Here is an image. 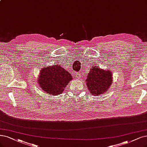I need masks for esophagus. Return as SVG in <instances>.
<instances>
[{"mask_svg": "<svg viewBox=\"0 0 147 147\" xmlns=\"http://www.w3.org/2000/svg\"><path fill=\"white\" fill-rule=\"evenodd\" d=\"M80 74H76V78H80Z\"/></svg>", "mask_w": 147, "mask_h": 147, "instance_id": "esophagus-1", "label": "esophagus"}]
</instances>
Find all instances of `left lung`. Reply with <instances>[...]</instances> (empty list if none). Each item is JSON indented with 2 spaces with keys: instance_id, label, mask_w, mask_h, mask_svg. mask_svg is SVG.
<instances>
[{
  "instance_id": "8db88e82",
  "label": "left lung",
  "mask_w": 147,
  "mask_h": 147,
  "mask_svg": "<svg viewBox=\"0 0 147 147\" xmlns=\"http://www.w3.org/2000/svg\"><path fill=\"white\" fill-rule=\"evenodd\" d=\"M85 80L91 94L98 96L107 91L112 84V73L110 70L102 69L92 66Z\"/></svg>"
}]
</instances>
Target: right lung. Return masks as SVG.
<instances>
[{
    "mask_svg": "<svg viewBox=\"0 0 147 147\" xmlns=\"http://www.w3.org/2000/svg\"><path fill=\"white\" fill-rule=\"evenodd\" d=\"M72 76L62 65H51L40 70L38 79L40 88L47 94L56 96L62 93Z\"/></svg>",
    "mask_w": 147,
    "mask_h": 147,
    "instance_id": "obj_1",
    "label": "right lung"
}]
</instances>
